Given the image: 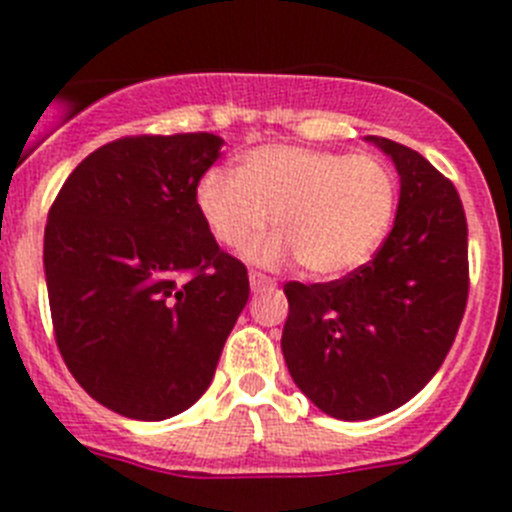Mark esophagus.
<instances>
[{"label": "esophagus", "mask_w": 512, "mask_h": 512, "mask_svg": "<svg viewBox=\"0 0 512 512\" xmlns=\"http://www.w3.org/2000/svg\"><path fill=\"white\" fill-rule=\"evenodd\" d=\"M248 282H251L253 292H266V289L277 287V282L271 277H266V274H261V271H251V274H248Z\"/></svg>", "instance_id": "esophagus-1"}]
</instances>
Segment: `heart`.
Instances as JSON below:
<instances>
[{"instance_id":"heart-1","label":"heart","mask_w":512,"mask_h":512,"mask_svg":"<svg viewBox=\"0 0 512 512\" xmlns=\"http://www.w3.org/2000/svg\"><path fill=\"white\" fill-rule=\"evenodd\" d=\"M220 246L246 248L271 217L274 238L251 248L259 264L295 256L310 277H343L372 259L395 215V174L377 156L259 146L235 176L210 169L194 192Z\"/></svg>"}]
</instances>
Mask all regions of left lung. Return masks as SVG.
<instances>
[{
    "mask_svg": "<svg viewBox=\"0 0 512 512\" xmlns=\"http://www.w3.org/2000/svg\"><path fill=\"white\" fill-rule=\"evenodd\" d=\"M369 140L400 174L390 235L346 277L284 284L287 369L338 420L377 418L418 395L449 354L469 297L467 215L456 187L413 148Z\"/></svg>",
    "mask_w": 512,
    "mask_h": 512,
    "instance_id": "obj_1",
    "label": "left lung"
}]
</instances>
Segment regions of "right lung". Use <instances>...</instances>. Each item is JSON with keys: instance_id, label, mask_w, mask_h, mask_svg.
Instances as JSON below:
<instances>
[{"instance_id": "1", "label": "right lung", "mask_w": 512, "mask_h": 512, "mask_svg": "<svg viewBox=\"0 0 512 512\" xmlns=\"http://www.w3.org/2000/svg\"><path fill=\"white\" fill-rule=\"evenodd\" d=\"M220 146L212 133L117 138L71 171L48 212L56 346L76 382L125 418L192 408L248 302L246 266L217 246L194 200Z\"/></svg>"}]
</instances>
